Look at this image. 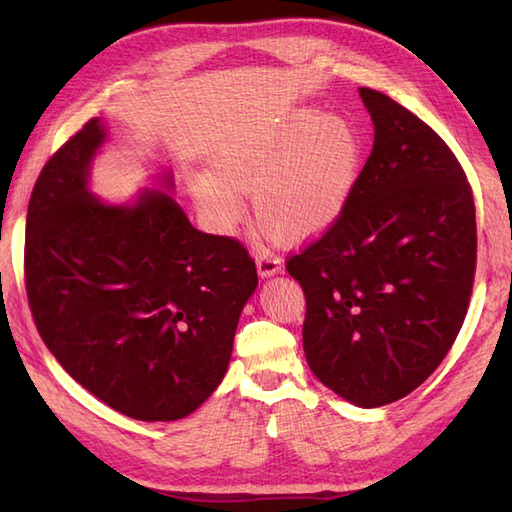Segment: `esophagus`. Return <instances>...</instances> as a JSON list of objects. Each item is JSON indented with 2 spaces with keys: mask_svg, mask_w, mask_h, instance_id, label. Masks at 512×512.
Here are the masks:
<instances>
[{
  "mask_svg": "<svg viewBox=\"0 0 512 512\" xmlns=\"http://www.w3.org/2000/svg\"><path fill=\"white\" fill-rule=\"evenodd\" d=\"M256 269H258L260 277H271V275L282 271V260L277 258L275 254H271V252H262L256 258Z\"/></svg>",
  "mask_w": 512,
  "mask_h": 512,
  "instance_id": "34e87169",
  "label": "esophagus"
}]
</instances>
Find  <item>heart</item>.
Masks as SVG:
<instances>
[{
  "instance_id": "obj_1",
  "label": "heart",
  "mask_w": 512,
  "mask_h": 512,
  "mask_svg": "<svg viewBox=\"0 0 512 512\" xmlns=\"http://www.w3.org/2000/svg\"><path fill=\"white\" fill-rule=\"evenodd\" d=\"M220 174L198 181V207L222 232L237 226L252 192L256 222L271 237L301 243L324 235L348 209L363 168V138L344 115L301 106L273 128L222 153Z\"/></svg>"
}]
</instances>
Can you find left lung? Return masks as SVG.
<instances>
[{"mask_svg": "<svg viewBox=\"0 0 512 512\" xmlns=\"http://www.w3.org/2000/svg\"><path fill=\"white\" fill-rule=\"evenodd\" d=\"M374 147L348 209L288 260L305 292L303 350L314 376L359 408L421 386L468 312L476 213L466 175L408 108L361 87Z\"/></svg>", "mask_w": 512, "mask_h": 512, "instance_id": "8db88e82", "label": "left lung"}]
</instances>
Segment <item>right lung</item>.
Returning a JSON list of instances; mask_svg holds the SVG:
<instances>
[{"label":"right lung","instance_id":"1","mask_svg":"<svg viewBox=\"0 0 512 512\" xmlns=\"http://www.w3.org/2000/svg\"><path fill=\"white\" fill-rule=\"evenodd\" d=\"M108 134L87 121L42 168L25 224L27 299L83 389L136 421H179L226 374L256 265L235 239L190 224L170 170L130 203L91 192Z\"/></svg>","mask_w":512,"mask_h":512}]
</instances>
